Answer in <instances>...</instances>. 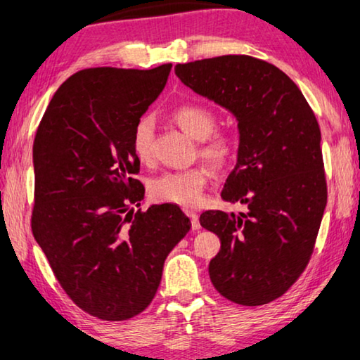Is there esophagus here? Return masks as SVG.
I'll list each match as a JSON object with an SVG mask.
<instances>
[{
    "label": "esophagus",
    "mask_w": 360,
    "mask_h": 360,
    "mask_svg": "<svg viewBox=\"0 0 360 360\" xmlns=\"http://www.w3.org/2000/svg\"><path fill=\"white\" fill-rule=\"evenodd\" d=\"M185 214L191 219V229H193V231H198V229H201L200 219H198V214H196L195 211H193V210H188V207H186V210H185Z\"/></svg>",
    "instance_id": "esophagus-1"
}]
</instances>
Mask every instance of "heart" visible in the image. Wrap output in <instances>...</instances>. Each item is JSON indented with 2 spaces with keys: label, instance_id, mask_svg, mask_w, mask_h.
<instances>
[{
  "label": "heart",
  "instance_id": "heart-1",
  "mask_svg": "<svg viewBox=\"0 0 360 360\" xmlns=\"http://www.w3.org/2000/svg\"><path fill=\"white\" fill-rule=\"evenodd\" d=\"M172 120L193 139L201 141L200 155L212 167L221 170L231 162L236 143L226 133H214L217 118L210 108L201 105H180L172 112ZM131 148L139 162H149L154 153V120L143 117L136 123L131 136ZM210 169L205 165L165 172L150 181L154 200L175 202L180 206H195L202 200V191L210 180Z\"/></svg>",
  "mask_w": 360,
  "mask_h": 360
}]
</instances>
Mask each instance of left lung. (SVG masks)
<instances>
[{"instance_id":"obj_1","label":"left lung","mask_w":360,"mask_h":360,"mask_svg":"<svg viewBox=\"0 0 360 360\" xmlns=\"http://www.w3.org/2000/svg\"><path fill=\"white\" fill-rule=\"evenodd\" d=\"M175 75L231 112L238 127L237 164L221 196L248 211L200 216L221 238L211 283L236 304H268L304 273L319 236L326 206L319 122L295 82L253 56L191 61L176 65Z\"/></svg>"}]
</instances>
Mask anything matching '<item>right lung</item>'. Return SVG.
Wrapping results in <instances>:
<instances>
[{
    "label": "right lung",
    "mask_w": 360,
    "mask_h": 360,
    "mask_svg": "<svg viewBox=\"0 0 360 360\" xmlns=\"http://www.w3.org/2000/svg\"><path fill=\"white\" fill-rule=\"evenodd\" d=\"M172 65L91 68L55 92L34 139L32 233L75 304L122 321L141 314L164 262L191 222L176 205L141 206L133 129L162 92Z\"/></svg>",
    "instance_id": "obj_1"
}]
</instances>
